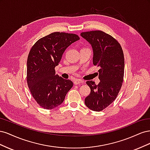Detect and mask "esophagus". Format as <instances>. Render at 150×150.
<instances>
[{"instance_id":"esophagus-1","label":"esophagus","mask_w":150,"mask_h":150,"mask_svg":"<svg viewBox=\"0 0 150 150\" xmlns=\"http://www.w3.org/2000/svg\"><path fill=\"white\" fill-rule=\"evenodd\" d=\"M84 83V81H83V80H81V79H75V80L74 81V84H76V85L79 84H81V83Z\"/></svg>"}]
</instances>
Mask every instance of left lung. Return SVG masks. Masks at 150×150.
I'll list each match as a JSON object with an SVG mask.
<instances>
[{
  "instance_id": "1",
  "label": "left lung",
  "mask_w": 150,
  "mask_h": 150,
  "mask_svg": "<svg viewBox=\"0 0 150 150\" xmlns=\"http://www.w3.org/2000/svg\"><path fill=\"white\" fill-rule=\"evenodd\" d=\"M81 35L91 44L93 64L100 67L99 83L86 81L91 92L84 103L90 110L101 111L115 100L121 89L125 71L123 51L117 40L103 31L84 32Z\"/></svg>"
}]
</instances>
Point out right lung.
Returning <instances> with one entry per match:
<instances>
[{
	"mask_svg": "<svg viewBox=\"0 0 150 150\" xmlns=\"http://www.w3.org/2000/svg\"><path fill=\"white\" fill-rule=\"evenodd\" d=\"M80 38L75 34L55 32L39 39L31 47L27 62V83L39 105L52 110L64 101L73 86L69 79L56 75L55 67L66 48Z\"/></svg>",
	"mask_w": 150,
	"mask_h": 150,
	"instance_id": "add662e5",
	"label": "right lung"
}]
</instances>
